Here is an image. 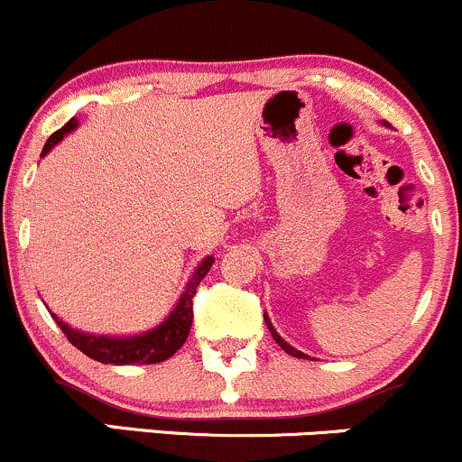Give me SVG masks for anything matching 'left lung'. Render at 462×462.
<instances>
[{
  "label": "left lung",
  "mask_w": 462,
  "mask_h": 462,
  "mask_svg": "<svg viewBox=\"0 0 462 462\" xmlns=\"http://www.w3.org/2000/svg\"><path fill=\"white\" fill-rule=\"evenodd\" d=\"M265 319V325H268V329H270V332H272V337H274V341L276 343H279V346L281 347H283L285 349V352H288V354H292V356H296V358H308V356H305V354L303 352H299V349H294L292 346H288V343H285L283 341V338H281L279 337V334H276L274 332V328H272V323H270V320H268V317H263Z\"/></svg>",
  "instance_id": "8db88e82"
}]
</instances>
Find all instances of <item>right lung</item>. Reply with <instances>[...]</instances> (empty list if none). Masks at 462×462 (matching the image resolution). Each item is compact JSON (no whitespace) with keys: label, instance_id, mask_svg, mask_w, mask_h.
Instances as JSON below:
<instances>
[{"label":"right lung","instance_id":"1","mask_svg":"<svg viewBox=\"0 0 462 462\" xmlns=\"http://www.w3.org/2000/svg\"><path fill=\"white\" fill-rule=\"evenodd\" d=\"M77 125L75 119H70L64 128H60L57 133H52L48 137L46 145H43L42 154H46L48 150L55 143H60L64 139V134L70 133ZM215 259L208 256L203 259V263L194 270L190 283H188L186 292H183L181 300L174 308V312L163 320L159 328H154L152 332L142 334V337L133 338H110V337H92V334H84L72 329L70 325H66L60 317L52 314V319L57 320V325L61 328V332L66 334L68 341L72 343L77 349L86 354V356L95 358L99 363H110V365H148V363H162L166 358L172 356L179 347L186 343L188 334L192 328V299L197 294L199 283L203 281V276L208 274V270L212 268Z\"/></svg>","mask_w":462,"mask_h":462}]
</instances>
